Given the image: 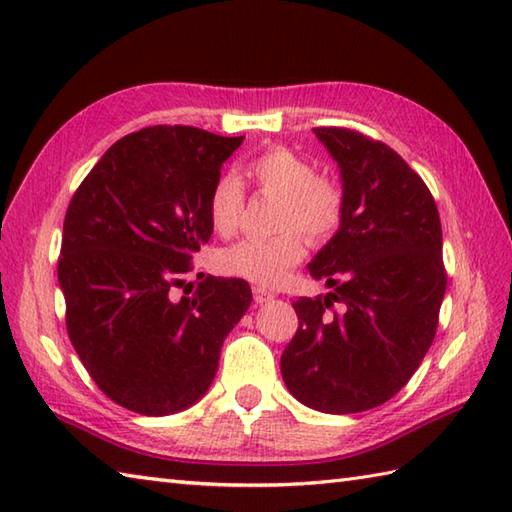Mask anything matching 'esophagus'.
<instances>
[{
  "instance_id": "obj_1",
  "label": "esophagus",
  "mask_w": 512,
  "mask_h": 512,
  "mask_svg": "<svg viewBox=\"0 0 512 512\" xmlns=\"http://www.w3.org/2000/svg\"><path fill=\"white\" fill-rule=\"evenodd\" d=\"M253 299H255V303L257 306H264V303H270L275 299V295L270 290H266V288H255L253 290Z\"/></svg>"
}]
</instances>
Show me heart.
Returning a JSON list of instances; mask_svg holds the SVG:
<instances>
[{
  "instance_id": "1",
  "label": "heart",
  "mask_w": 512,
  "mask_h": 512,
  "mask_svg": "<svg viewBox=\"0 0 512 512\" xmlns=\"http://www.w3.org/2000/svg\"><path fill=\"white\" fill-rule=\"evenodd\" d=\"M248 178L259 189L281 198L277 228H286L275 237H246L217 255L222 273L246 279L250 284L277 286L288 270L306 253L303 237L323 242L341 224L343 193L328 178L317 176V167L286 147H273L246 167ZM244 209V187L235 176L217 178L209 193V222L215 233L231 235Z\"/></svg>"
}]
</instances>
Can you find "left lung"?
I'll return each mask as SVG.
<instances>
[{"instance_id": "1", "label": "left lung", "mask_w": 512, "mask_h": 512, "mask_svg": "<svg viewBox=\"0 0 512 512\" xmlns=\"http://www.w3.org/2000/svg\"><path fill=\"white\" fill-rule=\"evenodd\" d=\"M339 167L343 217L308 264L332 292L292 303L299 330L281 376L303 405L358 413L407 385L429 352L447 290L442 226L427 184L394 149L363 134L319 127ZM334 302L341 313H330Z\"/></svg>"}]
</instances>
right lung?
I'll return each mask as SVG.
<instances>
[{
  "mask_svg": "<svg viewBox=\"0 0 512 512\" xmlns=\"http://www.w3.org/2000/svg\"><path fill=\"white\" fill-rule=\"evenodd\" d=\"M242 143L198 127L140 129L105 151L65 213L70 341L103 394L129 411L158 418L195 405L253 301L233 277L176 295L213 233L211 187Z\"/></svg>",
  "mask_w": 512,
  "mask_h": 512,
  "instance_id": "add662e5",
  "label": "right lung"
}]
</instances>
